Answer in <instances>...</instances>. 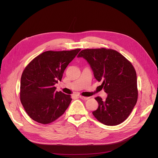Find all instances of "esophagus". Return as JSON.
Returning a JSON list of instances; mask_svg holds the SVG:
<instances>
[{
  "label": "esophagus",
  "mask_w": 158,
  "mask_h": 158,
  "mask_svg": "<svg viewBox=\"0 0 158 158\" xmlns=\"http://www.w3.org/2000/svg\"><path fill=\"white\" fill-rule=\"evenodd\" d=\"M80 98L82 100H87L89 98L88 97H84V96H80Z\"/></svg>",
  "instance_id": "34e87169"
}]
</instances>
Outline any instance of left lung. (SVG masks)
<instances>
[{
    "mask_svg": "<svg viewBox=\"0 0 158 158\" xmlns=\"http://www.w3.org/2000/svg\"><path fill=\"white\" fill-rule=\"evenodd\" d=\"M78 57L85 59L91 66L94 77L102 83L107 97L93 112L94 117L107 126H116L129 116L138 100L137 76L132 64L118 51L106 48L81 51Z\"/></svg>",
    "mask_w": 158,
    "mask_h": 158,
    "instance_id": "left-lung-1",
    "label": "left lung"
}]
</instances>
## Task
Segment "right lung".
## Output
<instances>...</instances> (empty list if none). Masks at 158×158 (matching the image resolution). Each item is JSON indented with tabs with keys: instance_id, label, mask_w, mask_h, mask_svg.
Instances as JSON below:
<instances>
[{
	"instance_id": "right-lung-1",
	"label": "right lung",
	"mask_w": 158,
	"mask_h": 158,
	"mask_svg": "<svg viewBox=\"0 0 158 158\" xmlns=\"http://www.w3.org/2000/svg\"><path fill=\"white\" fill-rule=\"evenodd\" d=\"M81 51L44 52L35 57L22 73L20 99L28 116L43 124L54 122L69 107L70 95L56 91L64 70Z\"/></svg>"
}]
</instances>
